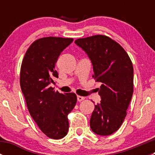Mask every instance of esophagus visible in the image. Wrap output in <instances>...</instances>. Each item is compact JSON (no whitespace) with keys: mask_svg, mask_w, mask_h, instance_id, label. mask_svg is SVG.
Wrapping results in <instances>:
<instances>
[{"mask_svg":"<svg viewBox=\"0 0 155 155\" xmlns=\"http://www.w3.org/2000/svg\"><path fill=\"white\" fill-rule=\"evenodd\" d=\"M77 100H78V101L81 102V101H82L85 100V97H82V96H77Z\"/></svg>","mask_w":155,"mask_h":155,"instance_id":"1","label":"esophagus"}]
</instances>
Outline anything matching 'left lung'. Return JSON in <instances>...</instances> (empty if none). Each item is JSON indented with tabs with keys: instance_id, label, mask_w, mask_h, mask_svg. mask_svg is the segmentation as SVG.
<instances>
[{
	"instance_id": "8db88e82",
	"label": "left lung",
	"mask_w": 155,
	"mask_h": 155,
	"mask_svg": "<svg viewBox=\"0 0 155 155\" xmlns=\"http://www.w3.org/2000/svg\"><path fill=\"white\" fill-rule=\"evenodd\" d=\"M93 65V77L101 82V104L90 119L92 131L109 136L120 128L134 93V68L127 53L117 42L104 35L77 39Z\"/></svg>"
}]
</instances>
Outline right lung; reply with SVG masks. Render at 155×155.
I'll return each mask as SVG.
<instances>
[{"label": "right lung", "mask_w": 155, "mask_h": 155, "mask_svg": "<svg viewBox=\"0 0 155 155\" xmlns=\"http://www.w3.org/2000/svg\"><path fill=\"white\" fill-rule=\"evenodd\" d=\"M72 38L48 37L34 41L23 58L20 85L31 117L48 137L59 140L68 134V114L76 106L74 93L63 94L50 87L58 78L54 66Z\"/></svg>", "instance_id": "1"}]
</instances>
